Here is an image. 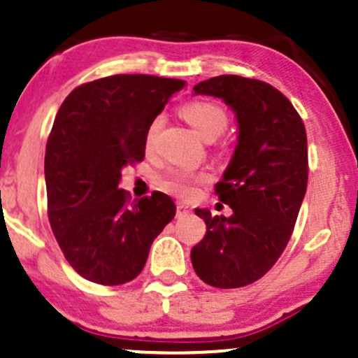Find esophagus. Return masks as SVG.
<instances>
[{
  "label": "esophagus",
  "instance_id": "1",
  "mask_svg": "<svg viewBox=\"0 0 358 358\" xmlns=\"http://www.w3.org/2000/svg\"><path fill=\"white\" fill-rule=\"evenodd\" d=\"M190 213H192V208L188 207L187 203H183V202L176 203V217H178V219L190 215Z\"/></svg>",
  "mask_w": 358,
  "mask_h": 358
}]
</instances>
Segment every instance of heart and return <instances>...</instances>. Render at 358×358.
<instances>
[{
	"label": "heart",
	"mask_w": 358,
	"mask_h": 358,
	"mask_svg": "<svg viewBox=\"0 0 358 358\" xmlns=\"http://www.w3.org/2000/svg\"><path fill=\"white\" fill-rule=\"evenodd\" d=\"M183 117L190 122L193 129L199 133L200 138L205 141H213L224 134V131L229 126V114L220 104L210 101H193L185 104L182 108ZM159 129V119H155L151 126L148 127L146 133V145L150 146L153 143ZM207 173H187V171H171L163 180V188L176 195H192L195 192L196 183L208 182Z\"/></svg>",
	"instance_id": "heart-1"
}]
</instances>
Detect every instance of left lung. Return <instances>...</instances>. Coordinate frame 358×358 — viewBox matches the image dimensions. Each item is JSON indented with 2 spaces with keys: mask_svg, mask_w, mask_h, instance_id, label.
<instances>
[{
  "mask_svg": "<svg viewBox=\"0 0 358 358\" xmlns=\"http://www.w3.org/2000/svg\"><path fill=\"white\" fill-rule=\"evenodd\" d=\"M193 90L236 113L239 139L215 185L232 215L196 208L207 234L192 249V264L213 287L248 286L276 264L296 224L308 183L305 124L287 97L262 80L219 76Z\"/></svg>",
  "mask_w": 358,
  "mask_h": 358,
  "instance_id": "8db88e82",
  "label": "left lung"
}]
</instances>
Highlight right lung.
Listing matches in <instances>:
<instances>
[{
    "instance_id": "add662e5",
    "label": "right lung",
    "mask_w": 358,
    "mask_h": 358,
    "mask_svg": "<svg viewBox=\"0 0 358 358\" xmlns=\"http://www.w3.org/2000/svg\"><path fill=\"white\" fill-rule=\"evenodd\" d=\"M185 80L119 73L76 87L62 102L45 150L50 227L69 264L87 281H133L175 217L162 192L131 202L122 168L143 162L148 127Z\"/></svg>"
}]
</instances>
